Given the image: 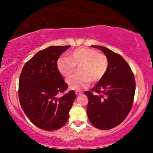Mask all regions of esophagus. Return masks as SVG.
Returning a JSON list of instances; mask_svg holds the SVG:
<instances>
[{
	"instance_id": "obj_1",
	"label": "esophagus",
	"mask_w": 153,
	"mask_h": 153,
	"mask_svg": "<svg viewBox=\"0 0 153 153\" xmlns=\"http://www.w3.org/2000/svg\"><path fill=\"white\" fill-rule=\"evenodd\" d=\"M75 93H76V95H81V94H82V93L80 91H76L75 92Z\"/></svg>"
}]
</instances>
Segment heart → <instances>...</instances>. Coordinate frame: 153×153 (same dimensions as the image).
<instances>
[{"label":"heart","instance_id":"1","mask_svg":"<svg viewBox=\"0 0 153 153\" xmlns=\"http://www.w3.org/2000/svg\"><path fill=\"white\" fill-rule=\"evenodd\" d=\"M79 74L71 76L67 83L71 89L79 91L88 86L90 82L97 83L107 72L108 60L105 54L88 47H80L68 53V57L57 60V68L63 76L68 77L78 66Z\"/></svg>","mask_w":153,"mask_h":153}]
</instances>
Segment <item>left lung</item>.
Instances as JSON below:
<instances>
[{
    "label": "left lung",
    "instance_id": "8db88e82",
    "mask_svg": "<svg viewBox=\"0 0 153 153\" xmlns=\"http://www.w3.org/2000/svg\"><path fill=\"white\" fill-rule=\"evenodd\" d=\"M101 50L108 60L107 72L91 91L85 92L88 98L87 114L90 122L100 129H110L126 118L133 104L135 79L124 58L108 48L91 46Z\"/></svg>",
    "mask_w": 153,
    "mask_h": 153
}]
</instances>
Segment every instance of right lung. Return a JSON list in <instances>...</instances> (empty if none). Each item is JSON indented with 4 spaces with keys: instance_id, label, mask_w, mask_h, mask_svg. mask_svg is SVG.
Masks as SVG:
<instances>
[{
    "instance_id": "right-lung-1",
    "label": "right lung",
    "mask_w": 153,
    "mask_h": 153,
    "mask_svg": "<svg viewBox=\"0 0 153 153\" xmlns=\"http://www.w3.org/2000/svg\"><path fill=\"white\" fill-rule=\"evenodd\" d=\"M70 46H51L41 50L26 62L19 81L22 108L31 123L44 130H56L67 123L76 99L74 91L61 97L68 88L57 68L60 56Z\"/></svg>"
}]
</instances>
